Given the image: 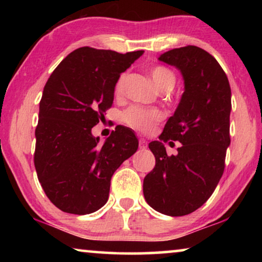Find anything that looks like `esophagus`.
Segmentation results:
<instances>
[{"instance_id":"obj_1","label":"esophagus","mask_w":262,"mask_h":262,"mask_svg":"<svg viewBox=\"0 0 262 262\" xmlns=\"http://www.w3.org/2000/svg\"><path fill=\"white\" fill-rule=\"evenodd\" d=\"M146 146H148V142H146L144 138L139 139V148H141V149H145Z\"/></svg>"}]
</instances>
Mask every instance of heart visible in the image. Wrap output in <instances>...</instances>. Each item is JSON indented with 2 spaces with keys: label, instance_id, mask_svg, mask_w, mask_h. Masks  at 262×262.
Segmentation results:
<instances>
[{
  "label": "heart",
  "instance_id": "b5f03b06",
  "mask_svg": "<svg viewBox=\"0 0 262 262\" xmlns=\"http://www.w3.org/2000/svg\"><path fill=\"white\" fill-rule=\"evenodd\" d=\"M151 78L155 82V84L162 91H169L173 88L175 83V76L171 71L166 67L157 66L152 68ZM125 78L126 75L121 74L114 84V94L120 95L124 91ZM121 119L128 126L135 128V130L141 132H150L154 126L162 119V113L157 110L152 108H144L141 106H131L127 110H125L121 114Z\"/></svg>",
  "mask_w": 262,
  "mask_h": 262
}]
</instances>
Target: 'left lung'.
<instances>
[{"label":"left lung","instance_id":"1","mask_svg":"<svg viewBox=\"0 0 262 262\" xmlns=\"http://www.w3.org/2000/svg\"><path fill=\"white\" fill-rule=\"evenodd\" d=\"M159 59L180 70L185 92L160 141L149 143L156 163L144 178L143 193L157 212L185 216L206 203L223 175L230 145L231 89L220 63L198 46L173 49ZM173 140L182 145L169 157L164 143Z\"/></svg>","mask_w":262,"mask_h":262}]
</instances>
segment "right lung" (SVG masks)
<instances>
[{
  "instance_id": "right-lung-1",
  "label": "right lung",
  "mask_w": 262,
  "mask_h": 262,
  "mask_svg": "<svg viewBox=\"0 0 262 262\" xmlns=\"http://www.w3.org/2000/svg\"><path fill=\"white\" fill-rule=\"evenodd\" d=\"M143 52L123 55L84 46L69 53L46 82L34 166L45 194L63 212L88 214L101 209L114 171L137 151L131 128L118 125L103 144L92 128L112 106L118 77Z\"/></svg>"
}]
</instances>
